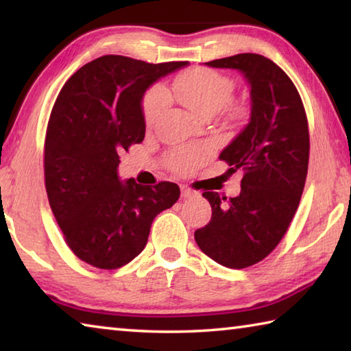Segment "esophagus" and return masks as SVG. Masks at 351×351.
I'll use <instances>...</instances> for the list:
<instances>
[{
  "mask_svg": "<svg viewBox=\"0 0 351 351\" xmlns=\"http://www.w3.org/2000/svg\"><path fill=\"white\" fill-rule=\"evenodd\" d=\"M181 197L184 199L193 198V197H197V192H195V190H192L190 187H187V186H181Z\"/></svg>",
  "mask_w": 351,
  "mask_h": 351,
  "instance_id": "1",
  "label": "esophagus"
}]
</instances>
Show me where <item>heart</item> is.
<instances>
[{
	"label": "heart",
	"instance_id": "heart-1",
	"mask_svg": "<svg viewBox=\"0 0 351 351\" xmlns=\"http://www.w3.org/2000/svg\"><path fill=\"white\" fill-rule=\"evenodd\" d=\"M175 97L195 114L204 116L217 112L232 99L235 83L228 75L209 68H193L176 77L171 83ZM169 106V96L162 88H153L147 93L142 105L147 125H153L164 114ZM207 156L204 147L178 148L167 158L170 169L175 171H189L203 162Z\"/></svg>",
	"mask_w": 351,
	"mask_h": 351
}]
</instances>
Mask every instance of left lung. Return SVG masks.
<instances>
[{"instance_id": "8db88e82", "label": "left lung", "mask_w": 351, "mask_h": 351, "mask_svg": "<svg viewBox=\"0 0 351 351\" xmlns=\"http://www.w3.org/2000/svg\"><path fill=\"white\" fill-rule=\"evenodd\" d=\"M235 69L251 88L246 127L219 153L232 171H245L239 197L204 192L209 224L195 230L201 251L226 268L241 269L272 252L293 219L305 187L310 134L294 83L269 58L237 54L204 63Z\"/></svg>"}]
</instances>
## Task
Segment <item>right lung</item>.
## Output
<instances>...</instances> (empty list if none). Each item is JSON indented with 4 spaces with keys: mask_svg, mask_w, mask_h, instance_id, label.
I'll list each match as a JSON object with an SVG mask.
<instances>
[{
    "mask_svg": "<svg viewBox=\"0 0 351 351\" xmlns=\"http://www.w3.org/2000/svg\"><path fill=\"white\" fill-rule=\"evenodd\" d=\"M187 64L104 56L71 75L58 94L46 132L45 186L64 240L88 265L130 263L145 247L154 217L180 198L175 182L121 181L117 167L119 153L144 141L145 91Z\"/></svg>",
    "mask_w": 351,
    "mask_h": 351,
    "instance_id": "obj_1",
    "label": "right lung"
}]
</instances>
